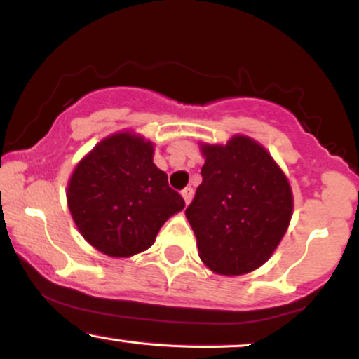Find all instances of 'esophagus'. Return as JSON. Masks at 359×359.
Here are the masks:
<instances>
[{
	"label": "esophagus",
	"mask_w": 359,
	"mask_h": 359,
	"mask_svg": "<svg viewBox=\"0 0 359 359\" xmlns=\"http://www.w3.org/2000/svg\"><path fill=\"white\" fill-rule=\"evenodd\" d=\"M192 196H194V191L191 187H187V189H184L182 191V197H184V201H185V204H189L192 201Z\"/></svg>",
	"instance_id": "esophagus-1"
}]
</instances>
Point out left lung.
<instances>
[{"instance_id":"1","label":"left lung","mask_w":359,"mask_h":359,"mask_svg":"<svg viewBox=\"0 0 359 359\" xmlns=\"http://www.w3.org/2000/svg\"><path fill=\"white\" fill-rule=\"evenodd\" d=\"M203 184L185 209L203 263L214 273L245 275L277 250L290 224L294 196L278 163L257 140L199 143Z\"/></svg>"}]
</instances>
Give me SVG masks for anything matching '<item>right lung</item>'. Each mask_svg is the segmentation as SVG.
I'll return each mask as SVG.
<instances>
[{"instance_id": "obj_1", "label": "right lung", "mask_w": 359, "mask_h": 359, "mask_svg": "<svg viewBox=\"0 0 359 359\" xmlns=\"http://www.w3.org/2000/svg\"><path fill=\"white\" fill-rule=\"evenodd\" d=\"M67 205L90 246L128 258L150 248L163 222L185 203L154 163V143L135 131H118L74 168Z\"/></svg>"}]
</instances>
